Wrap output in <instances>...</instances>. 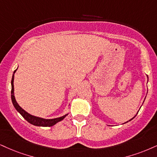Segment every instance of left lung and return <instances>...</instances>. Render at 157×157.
Here are the masks:
<instances>
[{"label":"left lung","mask_w":157,"mask_h":157,"mask_svg":"<svg viewBox=\"0 0 157 157\" xmlns=\"http://www.w3.org/2000/svg\"><path fill=\"white\" fill-rule=\"evenodd\" d=\"M147 77H148V76H147ZM133 118H134V117H133ZM133 118H132V119H133ZM132 119H131L130 120H129V121H131V120H132ZM127 122H128V121H127ZM127 122H125V123H127Z\"/></svg>","instance_id":"8db88e82"}]
</instances>
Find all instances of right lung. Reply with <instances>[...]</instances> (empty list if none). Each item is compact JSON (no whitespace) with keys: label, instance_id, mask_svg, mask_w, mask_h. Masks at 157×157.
I'll list each match as a JSON object with an SVG mask.
<instances>
[{"label":"right lung","instance_id":"1","mask_svg":"<svg viewBox=\"0 0 157 157\" xmlns=\"http://www.w3.org/2000/svg\"><path fill=\"white\" fill-rule=\"evenodd\" d=\"M17 70H15V71H13L12 78H11V100H12V103L13 106H14L15 109L22 116V117L24 118L26 121H28L29 123L35 126H38V127H52V126L55 125V124L59 122V121H62L63 119H65V117L67 115V113L64 115L63 117L55 118V119H43V118L35 117V116H33L31 114L28 113V112L25 111L24 109H22V108L19 105V104L17 103L16 101V99H15L14 92H13V91H14V88H13V79H14V73L16 72Z\"/></svg>","mask_w":157,"mask_h":157}]
</instances>
